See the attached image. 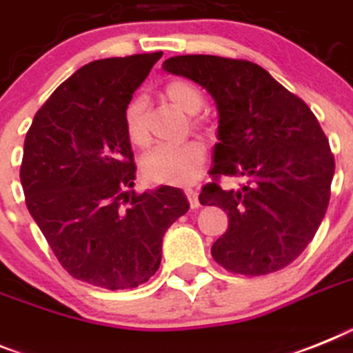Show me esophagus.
<instances>
[{
    "label": "esophagus",
    "instance_id": "34e87169",
    "mask_svg": "<svg viewBox=\"0 0 353 353\" xmlns=\"http://www.w3.org/2000/svg\"><path fill=\"white\" fill-rule=\"evenodd\" d=\"M185 196H188L191 209H198V207H200V200H198L196 189H185Z\"/></svg>",
    "mask_w": 353,
    "mask_h": 353
}]
</instances>
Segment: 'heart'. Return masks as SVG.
Wrapping results in <instances>:
<instances>
[{"mask_svg":"<svg viewBox=\"0 0 353 353\" xmlns=\"http://www.w3.org/2000/svg\"><path fill=\"white\" fill-rule=\"evenodd\" d=\"M164 96L173 107L180 108L185 114H196L203 103V92L194 83L188 80H171L165 83ZM201 117H192V126H203ZM125 132L134 146L143 148L148 144L146 112L144 101L134 98L125 108ZM205 146L198 141L179 144V146H159L148 153L141 162L143 174L150 182L164 185H189L203 171L205 165Z\"/></svg>","mask_w":353,"mask_h":353,"instance_id":"heart-1","label":"heart"}]
</instances>
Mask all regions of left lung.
<instances>
[{"mask_svg":"<svg viewBox=\"0 0 353 353\" xmlns=\"http://www.w3.org/2000/svg\"><path fill=\"white\" fill-rule=\"evenodd\" d=\"M162 68L203 87L218 107L214 180L200 192L201 205L228 216L227 232L210 248L214 261L248 276L291 264L321 225L336 168L311 108L248 60L180 55ZM221 176L243 183L223 190Z\"/></svg>","mask_w":353,"mask_h":353,"instance_id":"obj_1","label":"left lung"}]
</instances>
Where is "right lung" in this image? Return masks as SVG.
<instances>
[{
    "mask_svg": "<svg viewBox=\"0 0 353 353\" xmlns=\"http://www.w3.org/2000/svg\"><path fill=\"white\" fill-rule=\"evenodd\" d=\"M162 51L94 60L60 83L25 139L26 207L69 275L105 289L144 284L162 237L189 210L182 189L134 191L125 108Z\"/></svg>",
    "mask_w": 353,
    "mask_h": 353,
    "instance_id": "add662e5",
    "label": "right lung"
}]
</instances>
